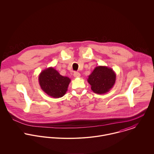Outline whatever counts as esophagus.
I'll return each mask as SVG.
<instances>
[{"label":"esophagus","mask_w":154,"mask_h":154,"mask_svg":"<svg viewBox=\"0 0 154 154\" xmlns=\"http://www.w3.org/2000/svg\"><path fill=\"white\" fill-rule=\"evenodd\" d=\"M73 76L75 78H79L81 76V75H80V73L79 72H75L74 73H73Z\"/></svg>","instance_id":"1"}]
</instances>
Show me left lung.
<instances>
[{"mask_svg":"<svg viewBox=\"0 0 154 154\" xmlns=\"http://www.w3.org/2000/svg\"><path fill=\"white\" fill-rule=\"evenodd\" d=\"M116 79V74L111 68L106 66H98L88 76L87 81L94 92L103 94L110 91L113 87Z\"/></svg>","mask_w":154,"mask_h":154,"instance_id":"left-lung-1","label":"left lung"}]
</instances>
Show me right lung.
Segmentation results:
<instances>
[{"label": "right lung", "instance_id": "right-lung-1", "mask_svg": "<svg viewBox=\"0 0 154 154\" xmlns=\"http://www.w3.org/2000/svg\"><path fill=\"white\" fill-rule=\"evenodd\" d=\"M70 81L69 78L61 75L52 67L43 70L38 76L42 89L53 98H60L65 95Z\"/></svg>", "mask_w": 154, "mask_h": 154}]
</instances>
